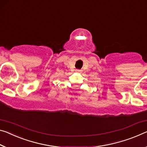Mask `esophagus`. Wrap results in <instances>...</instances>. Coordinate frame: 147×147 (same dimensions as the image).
Here are the masks:
<instances>
[{
  "instance_id": "34e87169",
  "label": "esophagus",
  "mask_w": 147,
  "mask_h": 147,
  "mask_svg": "<svg viewBox=\"0 0 147 147\" xmlns=\"http://www.w3.org/2000/svg\"><path fill=\"white\" fill-rule=\"evenodd\" d=\"M76 71H77V72H80V70H79V69H76Z\"/></svg>"
}]
</instances>
